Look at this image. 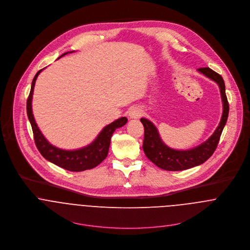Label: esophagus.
<instances>
[{
  "label": "esophagus",
  "instance_id": "esophagus-1",
  "mask_svg": "<svg viewBox=\"0 0 250 250\" xmlns=\"http://www.w3.org/2000/svg\"><path fill=\"white\" fill-rule=\"evenodd\" d=\"M142 114H143V110L141 107H138V106L131 107V110L129 112L130 118H136V119L139 118Z\"/></svg>",
  "mask_w": 250,
  "mask_h": 250
}]
</instances>
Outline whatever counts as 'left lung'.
Masks as SVG:
<instances>
[{
	"mask_svg": "<svg viewBox=\"0 0 250 250\" xmlns=\"http://www.w3.org/2000/svg\"><path fill=\"white\" fill-rule=\"evenodd\" d=\"M197 71L213 80L219 86L223 104V111L220 122L214 134L206 142L188 150H176L168 147L164 143L160 138L157 128L150 120L142 118L141 121L144 127L143 151L146 157L162 169L169 171H181L205 163L214 154L222 130L226 124L229 113V104L225 94V84L222 77L209 67L199 68Z\"/></svg>",
	"mask_w": 250,
	"mask_h": 250,
	"instance_id": "8db88e82",
	"label": "left lung"
}]
</instances>
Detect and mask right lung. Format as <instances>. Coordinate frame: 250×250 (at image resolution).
Segmentation results:
<instances>
[{
    "instance_id": "obj_1",
    "label": "right lung",
    "mask_w": 250,
    "mask_h": 250,
    "mask_svg": "<svg viewBox=\"0 0 250 250\" xmlns=\"http://www.w3.org/2000/svg\"><path fill=\"white\" fill-rule=\"evenodd\" d=\"M66 54H68V52L64 53L60 58H62ZM43 69L37 72L33 80L31 92L27 101V113L32 125L35 143L38 151L47 161L69 171H83V170L91 169L97 167L107 158L108 148L110 144V139L113 132L117 128L124 126L127 123L128 119L126 117H120L117 120L113 121L112 123L108 124L106 127H104V129L100 132V134L97 136L94 142H92L89 145L83 147L81 149L63 150L50 144L44 138L39 128L37 127V124L36 123V120L33 114V109H32V100H33V93H34L36 79L39 73Z\"/></svg>"
}]
</instances>
